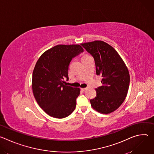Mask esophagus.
I'll return each mask as SVG.
<instances>
[{"label": "esophagus", "instance_id": "34e87169", "mask_svg": "<svg viewBox=\"0 0 154 154\" xmlns=\"http://www.w3.org/2000/svg\"><path fill=\"white\" fill-rule=\"evenodd\" d=\"M88 89V88H81V90H82V91H85V90H86Z\"/></svg>", "mask_w": 154, "mask_h": 154}]
</instances>
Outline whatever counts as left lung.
Returning <instances> with one entry per match:
<instances>
[{"label": "left lung", "mask_w": 154, "mask_h": 154, "mask_svg": "<svg viewBox=\"0 0 154 154\" xmlns=\"http://www.w3.org/2000/svg\"><path fill=\"white\" fill-rule=\"evenodd\" d=\"M94 58L96 74L101 75L102 85L96 89V96L90 100L92 107L102 114L117 109L124 101L128 90L130 75L117 51L102 41L81 44Z\"/></svg>", "instance_id": "8db88e82"}]
</instances>
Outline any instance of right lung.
<instances>
[{
    "instance_id": "add662e5",
    "label": "right lung",
    "mask_w": 154,
    "mask_h": 154,
    "mask_svg": "<svg viewBox=\"0 0 154 154\" xmlns=\"http://www.w3.org/2000/svg\"><path fill=\"white\" fill-rule=\"evenodd\" d=\"M83 52L79 45H57L44 52L37 61L32 74V90L39 106L49 116L64 118L76 106L79 88L67 85L69 64Z\"/></svg>"
}]
</instances>
